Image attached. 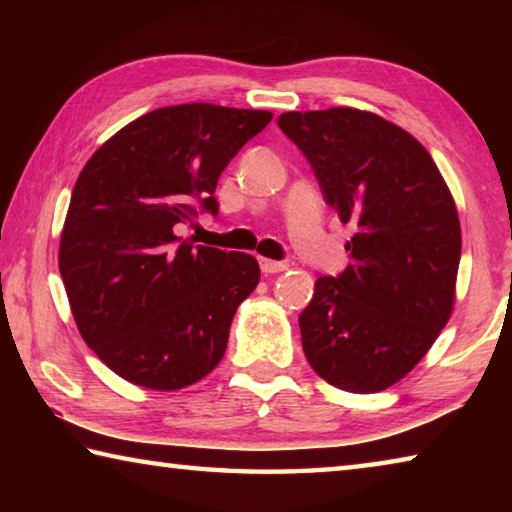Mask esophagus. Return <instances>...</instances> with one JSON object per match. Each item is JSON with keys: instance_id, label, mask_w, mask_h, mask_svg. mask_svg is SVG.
<instances>
[{"instance_id": "1", "label": "esophagus", "mask_w": 512, "mask_h": 512, "mask_svg": "<svg viewBox=\"0 0 512 512\" xmlns=\"http://www.w3.org/2000/svg\"><path fill=\"white\" fill-rule=\"evenodd\" d=\"M259 266H262V273H280V271H287V262H275V259H259Z\"/></svg>"}]
</instances>
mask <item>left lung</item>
Here are the masks:
<instances>
[{"label":"left lung","mask_w":512,"mask_h":512,"mask_svg":"<svg viewBox=\"0 0 512 512\" xmlns=\"http://www.w3.org/2000/svg\"><path fill=\"white\" fill-rule=\"evenodd\" d=\"M325 203L352 223L350 264L316 280L298 323L309 366L348 393H377L429 352L454 309L461 223L429 151L375 112H284Z\"/></svg>","instance_id":"8db88e82"}]
</instances>
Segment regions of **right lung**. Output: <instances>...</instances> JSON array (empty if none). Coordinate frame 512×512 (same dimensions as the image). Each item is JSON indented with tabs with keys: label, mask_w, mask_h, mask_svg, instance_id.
Returning a JSON list of instances; mask_svg holds the SVG:
<instances>
[{
	"label": "right lung",
	"mask_w": 512,
	"mask_h": 512,
	"mask_svg": "<svg viewBox=\"0 0 512 512\" xmlns=\"http://www.w3.org/2000/svg\"><path fill=\"white\" fill-rule=\"evenodd\" d=\"M273 119L214 103L158 108L94 151L76 180L58 268L83 341L121 379L178 391L219 366L237 307L259 282L253 255L176 235L196 203Z\"/></svg>",
	"instance_id": "1"
}]
</instances>
